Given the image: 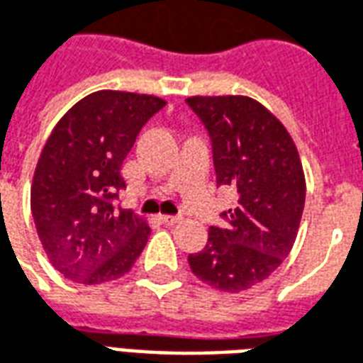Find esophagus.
Segmentation results:
<instances>
[{
	"label": "esophagus",
	"instance_id": "34e87169",
	"mask_svg": "<svg viewBox=\"0 0 363 363\" xmlns=\"http://www.w3.org/2000/svg\"><path fill=\"white\" fill-rule=\"evenodd\" d=\"M159 220H161V223H165V225H174V223H179L182 218L181 216H159Z\"/></svg>",
	"mask_w": 363,
	"mask_h": 363
}]
</instances>
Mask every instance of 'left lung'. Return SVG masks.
Wrapping results in <instances>:
<instances>
[{"label": "left lung", "mask_w": 363, "mask_h": 363, "mask_svg": "<svg viewBox=\"0 0 363 363\" xmlns=\"http://www.w3.org/2000/svg\"><path fill=\"white\" fill-rule=\"evenodd\" d=\"M212 143L218 186H233L237 208L210 225L208 243L189 255L192 274L221 291L257 286L296 241L305 179L296 143L280 120L249 96H190Z\"/></svg>", "instance_id": "1"}]
</instances>
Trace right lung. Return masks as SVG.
<instances>
[{
    "instance_id": "1",
    "label": "right lung",
    "mask_w": 363,
    "mask_h": 363,
    "mask_svg": "<svg viewBox=\"0 0 363 363\" xmlns=\"http://www.w3.org/2000/svg\"><path fill=\"white\" fill-rule=\"evenodd\" d=\"M163 106L159 96L96 91L52 130L36 165L30 210L44 251L67 280H116L142 255L151 229L120 204L126 189L120 167Z\"/></svg>"
}]
</instances>
